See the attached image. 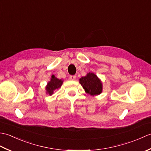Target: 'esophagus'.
I'll return each mask as SVG.
<instances>
[{
	"instance_id": "esophagus-1",
	"label": "esophagus",
	"mask_w": 151,
	"mask_h": 151,
	"mask_svg": "<svg viewBox=\"0 0 151 151\" xmlns=\"http://www.w3.org/2000/svg\"><path fill=\"white\" fill-rule=\"evenodd\" d=\"M69 79L71 80V81H75L76 79V76L75 75H71L69 76Z\"/></svg>"
}]
</instances>
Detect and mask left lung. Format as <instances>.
Masks as SVG:
<instances>
[{
	"label": "left lung",
	"mask_w": 151,
	"mask_h": 151,
	"mask_svg": "<svg viewBox=\"0 0 151 151\" xmlns=\"http://www.w3.org/2000/svg\"><path fill=\"white\" fill-rule=\"evenodd\" d=\"M80 84L87 93L91 96L101 94L102 91V84L95 74L89 73L79 80Z\"/></svg>",
	"instance_id": "1"
}]
</instances>
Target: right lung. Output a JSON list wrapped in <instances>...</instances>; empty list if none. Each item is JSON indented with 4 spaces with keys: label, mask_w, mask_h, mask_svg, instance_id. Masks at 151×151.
<instances>
[{
    "label": "right lung",
    "mask_w": 151,
    "mask_h": 151,
    "mask_svg": "<svg viewBox=\"0 0 151 151\" xmlns=\"http://www.w3.org/2000/svg\"><path fill=\"white\" fill-rule=\"evenodd\" d=\"M63 84V81L62 79H58L54 76V75H52L51 76L50 81L48 82L46 86V91L47 93L52 95L54 93V91L56 90V89L60 88Z\"/></svg>",
    "instance_id": "obj_1"
}]
</instances>
